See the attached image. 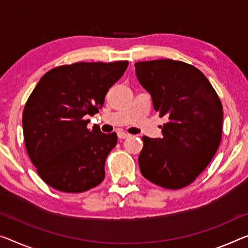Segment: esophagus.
Wrapping results in <instances>:
<instances>
[{
	"label": "esophagus",
	"instance_id": "34e87169",
	"mask_svg": "<svg viewBox=\"0 0 248 248\" xmlns=\"http://www.w3.org/2000/svg\"><path fill=\"white\" fill-rule=\"evenodd\" d=\"M129 135L128 134H126V133L125 132H122V131H120V132H117V137H119L120 140H124V139H127Z\"/></svg>",
	"mask_w": 248,
	"mask_h": 248
}]
</instances>
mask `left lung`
<instances>
[{"label":"left lung","instance_id":"8db88e82","mask_svg":"<svg viewBox=\"0 0 248 248\" xmlns=\"http://www.w3.org/2000/svg\"><path fill=\"white\" fill-rule=\"evenodd\" d=\"M135 73L159 117L169 120L162 139L143 136L140 173L164 188L185 187L206 169L219 146L222 103L206 76L181 61L136 62Z\"/></svg>","mask_w":248,"mask_h":248}]
</instances>
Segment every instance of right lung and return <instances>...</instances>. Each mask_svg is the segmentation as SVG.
Segmentation results:
<instances>
[{
  "mask_svg": "<svg viewBox=\"0 0 248 248\" xmlns=\"http://www.w3.org/2000/svg\"><path fill=\"white\" fill-rule=\"evenodd\" d=\"M127 61L79 62L45 73L23 111L25 147L40 177L51 187L81 193L101 184L116 133L86 127L108 91L126 71Z\"/></svg>",
  "mask_w": 248,
  "mask_h": 248,
  "instance_id": "1",
  "label": "right lung"
}]
</instances>
